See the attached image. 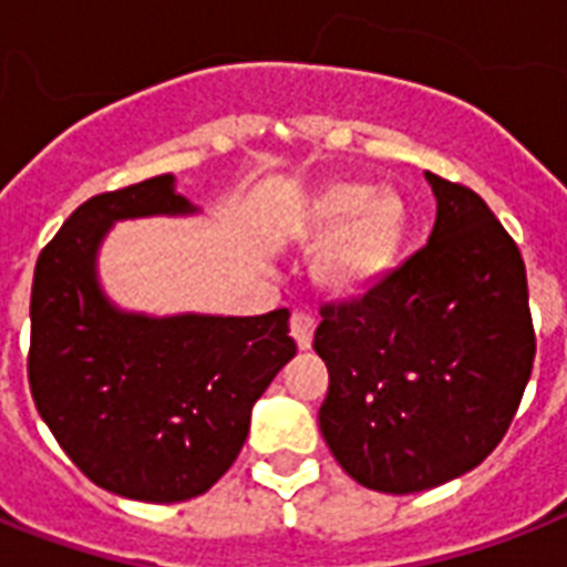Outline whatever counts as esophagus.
<instances>
[{"label": "esophagus", "instance_id": "1", "mask_svg": "<svg viewBox=\"0 0 567 567\" xmlns=\"http://www.w3.org/2000/svg\"><path fill=\"white\" fill-rule=\"evenodd\" d=\"M291 334L297 340V347L306 352L311 349V338H315V317L306 311H293L291 315Z\"/></svg>", "mask_w": 567, "mask_h": 567}]
</instances>
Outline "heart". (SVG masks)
Returning <instances> with one entry per match:
<instances>
[{
  "label": "heart",
  "mask_w": 567,
  "mask_h": 567,
  "mask_svg": "<svg viewBox=\"0 0 567 567\" xmlns=\"http://www.w3.org/2000/svg\"><path fill=\"white\" fill-rule=\"evenodd\" d=\"M315 227L323 236L334 233L317 252V282L352 297L393 268L408 233V212L393 192L375 195L367 183H338L317 197Z\"/></svg>",
  "instance_id": "heart-1"
}]
</instances>
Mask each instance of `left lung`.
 <instances>
[{"instance_id": "1", "label": "left lung", "mask_w": 567, "mask_h": 567, "mask_svg": "<svg viewBox=\"0 0 567 567\" xmlns=\"http://www.w3.org/2000/svg\"><path fill=\"white\" fill-rule=\"evenodd\" d=\"M427 244L352 302L323 306L320 431L343 472L390 495L466 475L504 440L536 358L518 244L472 188L425 174Z\"/></svg>"}]
</instances>
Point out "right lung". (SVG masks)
I'll use <instances>...</instances> for the list:
<instances>
[{
	"label": "right lung",
	"mask_w": 567,
	"mask_h": 567,
	"mask_svg": "<svg viewBox=\"0 0 567 567\" xmlns=\"http://www.w3.org/2000/svg\"><path fill=\"white\" fill-rule=\"evenodd\" d=\"M192 212L172 174L90 197L45 244L31 285L37 411L95 486L148 504L204 495L236 463L256 399L297 355L288 308L148 317L101 291L95 259L116 220Z\"/></svg>",
	"instance_id": "add662e5"
}]
</instances>
